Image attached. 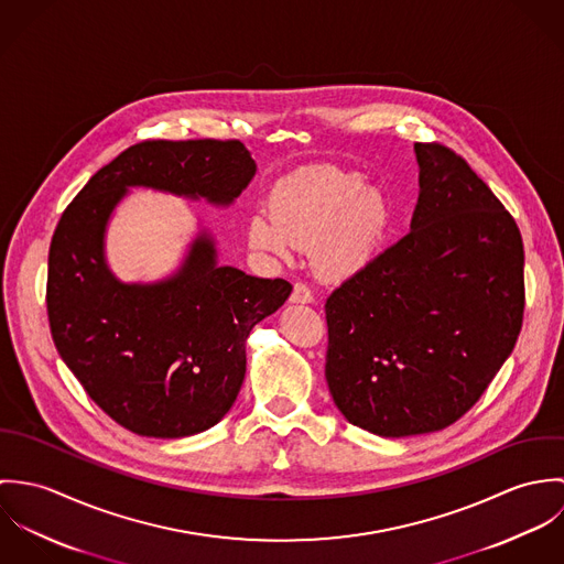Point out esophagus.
Masks as SVG:
<instances>
[{
    "label": "esophagus",
    "mask_w": 564,
    "mask_h": 564,
    "mask_svg": "<svg viewBox=\"0 0 564 564\" xmlns=\"http://www.w3.org/2000/svg\"><path fill=\"white\" fill-rule=\"evenodd\" d=\"M291 302H297V304H311V302H315V295H313V291H311L304 282H295L293 293H291Z\"/></svg>",
    "instance_id": "34e87169"
}]
</instances>
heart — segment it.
<instances>
[{"mask_svg": "<svg viewBox=\"0 0 564 564\" xmlns=\"http://www.w3.org/2000/svg\"><path fill=\"white\" fill-rule=\"evenodd\" d=\"M391 224L387 199L367 188L360 173L315 166L284 180L271 204L253 208L249 245L286 258L295 245L313 249L317 269L329 278L360 271L382 247Z\"/></svg>", "mask_w": 564, "mask_h": 564, "instance_id": "obj_1", "label": "heart"}]
</instances>
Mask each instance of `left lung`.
<instances>
[{
    "mask_svg": "<svg viewBox=\"0 0 564 564\" xmlns=\"http://www.w3.org/2000/svg\"><path fill=\"white\" fill-rule=\"evenodd\" d=\"M410 232L325 302V380L336 408L387 438L456 423L514 349L523 241L482 177L443 143H414Z\"/></svg>",
    "mask_w": 564,
    "mask_h": 564,
    "instance_id": "left-lung-1",
    "label": "left lung"
}]
</instances>
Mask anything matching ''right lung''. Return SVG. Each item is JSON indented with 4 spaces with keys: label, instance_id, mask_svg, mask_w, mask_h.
Wrapping results in <instances>:
<instances>
[{
    "label": "right lung",
    "instance_id": "add662e5",
    "mask_svg": "<svg viewBox=\"0 0 564 564\" xmlns=\"http://www.w3.org/2000/svg\"><path fill=\"white\" fill-rule=\"evenodd\" d=\"M253 173L241 141H143L101 166L56 226L52 338L88 398L134 434L182 438L219 423L241 391L251 327L293 286L219 267L204 232L171 280L121 284L104 262L108 217L128 186L228 206Z\"/></svg>",
    "mask_w": 564,
    "mask_h": 564
}]
</instances>
